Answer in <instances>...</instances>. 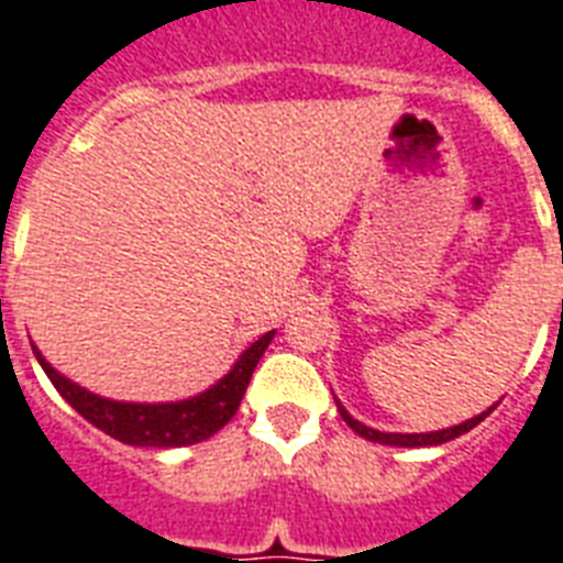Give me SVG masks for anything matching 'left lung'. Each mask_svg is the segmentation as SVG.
Instances as JSON below:
<instances>
[{"mask_svg": "<svg viewBox=\"0 0 563 563\" xmlns=\"http://www.w3.org/2000/svg\"><path fill=\"white\" fill-rule=\"evenodd\" d=\"M490 411H482V415H476V418L464 420V423H459V427H450V429H441V432H427V435H400V432H379V429H371L365 427V423H360V420H353L347 411L339 406V415L344 418V423L353 429V432H360L362 438H368V441H376V444H391V446H432V444H444V441H453V438L464 435V432H471L476 423H482V420L488 418Z\"/></svg>", "mask_w": 563, "mask_h": 563, "instance_id": "8db88e82", "label": "left lung"}]
</instances>
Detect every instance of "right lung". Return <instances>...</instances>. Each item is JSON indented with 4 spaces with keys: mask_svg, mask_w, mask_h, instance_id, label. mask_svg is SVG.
I'll list each match as a JSON object with an SVG mask.
<instances>
[{
    "mask_svg": "<svg viewBox=\"0 0 563 563\" xmlns=\"http://www.w3.org/2000/svg\"><path fill=\"white\" fill-rule=\"evenodd\" d=\"M274 333H265L247 347L239 362L233 365L221 383H216L210 391L198 394L192 400L161 402V406H143V402H113L96 394L84 391L81 385L69 383L66 376L57 374L37 351V362L43 365L46 376L52 379L60 397L73 406L81 418H87L92 427L108 432L122 444L134 446H187L198 444L203 438L216 435L233 415L239 402L245 397V388L251 383L256 362L265 353Z\"/></svg>",
    "mask_w": 563,
    "mask_h": 563,
    "instance_id": "obj_1",
    "label": "right lung"
}]
</instances>
